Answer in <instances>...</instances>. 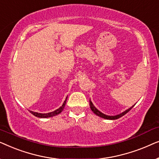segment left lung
<instances>
[{
    "label": "left lung",
    "mask_w": 159,
    "mask_h": 159,
    "mask_svg": "<svg viewBox=\"0 0 159 159\" xmlns=\"http://www.w3.org/2000/svg\"><path fill=\"white\" fill-rule=\"evenodd\" d=\"M134 105H135V104H134ZM134 106H132V107H130L129 108H128L127 110H126L125 111L122 112V113H121V114H120L116 115V116H108V115L104 114H103V113H101V111H100L98 110L97 108H95L94 106H93V103H92V102H91V101L90 100V108H91V110L93 111V113H94L95 114H96L97 116L101 117V118H103V119H111V120H114V119H117L120 118V117H121V116H123L124 115H125L126 114H127V112H129V111L131 110L132 108L134 107Z\"/></svg>",
    "instance_id": "left-lung-1"
}]
</instances>
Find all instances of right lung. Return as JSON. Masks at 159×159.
I'll return each instance as SVG.
<instances>
[{
    "mask_svg": "<svg viewBox=\"0 0 159 159\" xmlns=\"http://www.w3.org/2000/svg\"><path fill=\"white\" fill-rule=\"evenodd\" d=\"M66 99H67V97L66 98V100L64 101V103H63V105L61 106L60 108H58V109L54 111L47 113V114H40V113L34 112V111H30V112L32 114H33L34 116H35L37 117H39V118H48V117L54 116H56V115H58V114H60V113L63 110H64V106H65V105H66Z\"/></svg>",
    "mask_w": 159,
    "mask_h": 159,
    "instance_id": "right-lung-1",
    "label": "right lung"
}]
</instances>
